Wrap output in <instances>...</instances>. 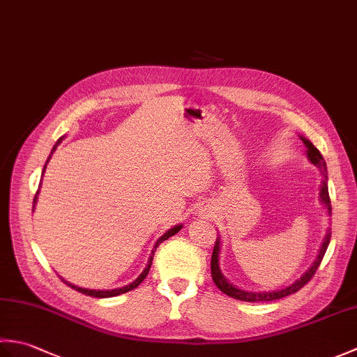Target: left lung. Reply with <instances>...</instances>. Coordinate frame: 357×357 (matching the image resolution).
I'll list each match as a JSON object with an SVG mask.
<instances>
[{
  "label": "left lung",
  "instance_id": "obj_1",
  "mask_svg": "<svg viewBox=\"0 0 357 357\" xmlns=\"http://www.w3.org/2000/svg\"><path fill=\"white\" fill-rule=\"evenodd\" d=\"M302 141H304V144L307 146L308 159L314 165L319 167L322 174H324V184H322V188H321V199H322V202L325 204V206L328 207V211L331 213V201H330V195H328L327 174H325V172H327V164H325V159L322 158L321 151L317 150L312 142H310L305 138H302ZM330 239H331V231L327 233V236H325V239L322 242V247L319 250V255H317V259L314 261V264L312 265V268H310L304 276H302L299 280H296V282L291 284L290 287H287L285 290L271 291V293H247V291H242V290H239V288L233 287L231 284L227 282V280L224 279V276L221 275V270H219V239H216L215 248H213V255H211V278H213L215 284H216V287L219 288V290H221L225 294H229L230 298L239 299V301H245V302H259V301H264V302H267V301H276V299H280V298H285V296H288V294H293L296 291H299L301 288L304 287L305 284H308L310 279L314 276L316 270L319 268V265H321V262L324 259L325 252H327L328 244H330Z\"/></svg>",
  "mask_w": 357,
  "mask_h": 357
}]
</instances>
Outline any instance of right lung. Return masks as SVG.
<instances>
[{"instance_id":"obj_1","label":"right lung","mask_w":357,"mask_h":357,"mask_svg":"<svg viewBox=\"0 0 357 357\" xmlns=\"http://www.w3.org/2000/svg\"><path fill=\"white\" fill-rule=\"evenodd\" d=\"M61 142V139H59L58 142H56V146L58 144ZM56 146L53 147V150H52V153L53 151H55V149H56ZM49 159H50V156H49ZM49 159H47V162H49ZM47 162H45V165H47ZM45 165H44V169H45ZM43 173H44V170H43ZM40 192V190H38ZM38 192H36V195H35V198H33V207H35V202H36V198H38ZM181 229H183V225H176V227H173V229H170L169 231L167 233H164L161 238L158 239V242H156V245H155V248H153V252H151V256H150V261H149V264H147V267H146V270H144L142 273H141V276L135 280V282H132L130 285H126V287H123V288H116V290H105V291H102V290H87V288H79V287H75V285H72V284H69V282H64V284H67L69 285L70 288H73V290H77V291H79V293H82V294H87V296H92V298H113V296H118V294H123V293H127V291H130V290H133V288H136L138 287L144 279H146V276L149 275V271H150V267H151V261H153V256H155V252H156V248L159 247V244H161V242H164V241H167L169 239L170 236H173V234H176Z\"/></svg>"}]
</instances>
